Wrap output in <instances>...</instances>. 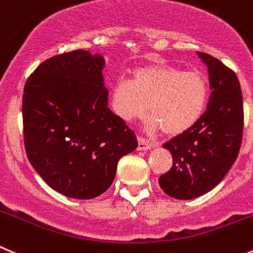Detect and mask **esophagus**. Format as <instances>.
Wrapping results in <instances>:
<instances>
[{
	"label": "esophagus",
	"mask_w": 253,
	"mask_h": 253,
	"mask_svg": "<svg viewBox=\"0 0 253 253\" xmlns=\"http://www.w3.org/2000/svg\"><path fill=\"white\" fill-rule=\"evenodd\" d=\"M153 148V144L150 141H148L146 139L141 138V136H138V150H149V149Z\"/></svg>",
	"instance_id": "34e87169"
}]
</instances>
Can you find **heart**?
Wrapping results in <instances>:
<instances>
[{"instance_id":"b5f03b06","label":"heart","mask_w":253,"mask_h":253,"mask_svg":"<svg viewBox=\"0 0 253 253\" xmlns=\"http://www.w3.org/2000/svg\"><path fill=\"white\" fill-rule=\"evenodd\" d=\"M209 84L200 72H184L168 64L139 67L131 81H119L113 86L115 114L126 123L149 113L151 130L176 136L194 126L206 109Z\"/></svg>"}]
</instances>
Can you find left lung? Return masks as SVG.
Returning a JSON list of instances; mask_svg holds the SVG:
<instances>
[{"label":"left lung","mask_w":253,"mask_h":253,"mask_svg":"<svg viewBox=\"0 0 253 253\" xmlns=\"http://www.w3.org/2000/svg\"><path fill=\"white\" fill-rule=\"evenodd\" d=\"M197 56L208 66L212 90L208 108L194 126L163 145L171 153L172 167L159 185L177 200H191L217 186L242 143L244 102L236 73L208 53Z\"/></svg>","instance_id":"8db88e82"}]
</instances>
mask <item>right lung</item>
I'll use <instances>...</instances> for the list:
<instances>
[{"instance_id":"1","label":"right lung","mask_w":253,"mask_h":253,"mask_svg":"<svg viewBox=\"0 0 253 253\" xmlns=\"http://www.w3.org/2000/svg\"><path fill=\"white\" fill-rule=\"evenodd\" d=\"M100 54L77 49L47 59L23 89L27 158L41 177L64 196L88 200L109 189L122 156L136 136L108 108Z\"/></svg>"}]
</instances>
